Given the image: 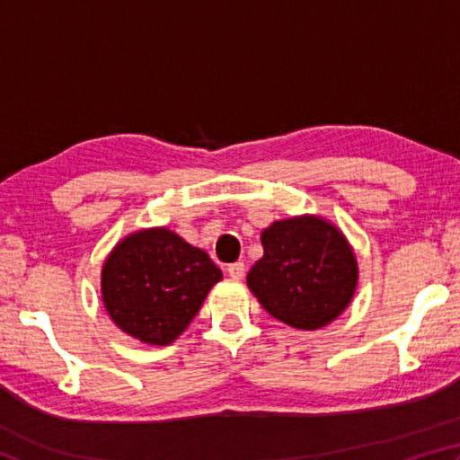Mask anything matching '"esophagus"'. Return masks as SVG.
Here are the masks:
<instances>
[{"label":"esophagus","mask_w":460,"mask_h":460,"mask_svg":"<svg viewBox=\"0 0 460 460\" xmlns=\"http://www.w3.org/2000/svg\"><path fill=\"white\" fill-rule=\"evenodd\" d=\"M227 271H229V276H231L233 279H241V278L245 276V263H243V261L229 263V266H227Z\"/></svg>","instance_id":"obj_1"}]
</instances>
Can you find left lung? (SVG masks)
<instances>
[{
    "label": "left lung",
    "instance_id": "left-lung-1",
    "mask_svg": "<svg viewBox=\"0 0 460 460\" xmlns=\"http://www.w3.org/2000/svg\"><path fill=\"white\" fill-rule=\"evenodd\" d=\"M263 258L247 286L268 313L294 329L334 321L353 298L357 263L342 233L316 217L276 221L261 233Z\"/></svg>",
    "mask_w": 460,
    "mask_h": 460
}]
</instances>
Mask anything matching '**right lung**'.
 <instances>
[{
	"label": "right lung",
	"mask_w": 460,
	"mask_h": 460,
	"mask_svg": "<svg viewBox=\"0 0 460 460\" xmlns=\"http://www.w3.org/2000/svg\"><path fill=\"white\" fill-rule=\"evenodd\" d=\"M221 278L202 249L168 229H152L134 233L113 249L101 274V292L121 331L150 345H168Z\"/></svg>",
	"instance_id": "right-lung-1"
}]
</instances>
